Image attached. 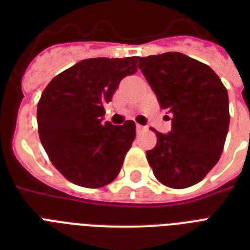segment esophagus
Masks as SVG:
<instances>
[{
    "instance_id": "esophagus-1",
    "label": "esophagus",
    "mask_w": 250,
    "mask_h": 250,
    "mask_svg": "<svg viewBox=\"0 0 250 250\" xmlns=\"http://www.w3.org/2000/svg\"><path fill=\"white\" fill-rule=\"evenodd\" d=\"M145 127L144 125H136V131L137 132H141V131H144Z\"/></svg>"
}]
</instances>
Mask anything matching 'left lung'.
Segmentation results:
<instances>
[{
    "label": "left lung",
    "mask_w": 250,
    "mask_h": 250,
    "mask_svg": "<svg viewBox=\"0 0 250 250\" xmlns=\"http://www.w3.org/2000/svg\"><path fill=\"white\" fill-rule=\"evenodd\" d=\"M137 67L162 109L172 114L168 133L157 135L146 152L153 174L170 188H187L205 178L221 158L229 132V93L205 63L182 53L139 58Z\"/></svg>",
    "instance_id": "left-lung-1"
}]
</instances>
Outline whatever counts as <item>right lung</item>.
Here are the masks:
<instances>
[{"instance_id": "add662e5", "label": "right lung", "mask_w": 250, "mask_h": 250, "mask_svg": "<svg viewBox=\"0 0 250 250\" xmlns=\"http://www.w3.org/2000/svg\"><path fill=\"white\" fill-rule=\"evenodd\" d=\"M139 57L89 58L48 84L37 105L41 144L57 170L71 183L100 188L117 178L136 127L102 123L123 78L137 71Z\"/></svg>"}]
</instances>
